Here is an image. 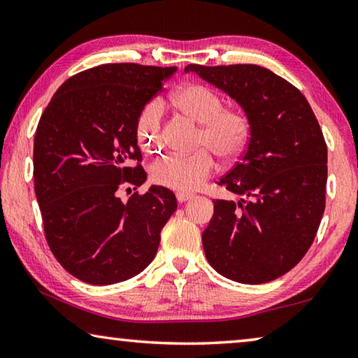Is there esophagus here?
Returning a JSON list of instances; mask_svg holds the SVG:
<instances>
[{
  "label": "esophagus",
  "instance_id": "34e87169",
  "mask_svg": "<svg viewBox=\"0 0 358 358\" xmlns=\"http://www.w3.org/2000/svg\"><path fill=\"white\" fill-rule=\"evenodd\" d=\"M191 197H192V194H189V192H177L178 202H186V201H189Z\"/></svg>",
  "mask_w": 358,
  "mask_h": 358
}]
</instances>
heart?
<instances>
[{
    "mask_svg": "<svg viewBox=\"0 0 358 358\" xmlns=\"http://www.w3.org/2000/svg\"><path fill=\"white\" fill-rule=\"evenodd\" d=\"M178 113L199 123L196 148L191 155H167L151 166L153 183L186 192L201 186L215 171L213 152L222 161L243 155L251 138V120L237 107H224L222 96L202 83H187L171 94ZM136 141L147 155L162 148V104L151 101L142 108L136 124Z\"/></svg>",
    "mask_w": 358,
    "mask_h": 358,
    "instance_id": "b5f03b06",
    "label": "heart"
}]
</instances>
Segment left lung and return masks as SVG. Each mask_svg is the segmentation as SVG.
I'll list each match as a JSON object with an SVG mask.
<instances>
[{
    "mask_svg": "<svg viewBox=\"0 0 358 358\" xmlns=\"http://www.w3.org/2000/svg\"><path fill=\"white\" fill-rule=\"evenodd\" d=\"M243 107L251 138L217 185L202 234L205 256L222 276L262 284L287 273L316 237L325 208L327 143L311 106L292 83L256 64L186 66Z\"/></svg>",
    "mask_w": 358,
    "mask_h": 358,
    "instance_id": "left-lung-1",
    "label": "left lung"
}]
</instances>
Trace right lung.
Returning <instances> with one entry per match:
<instances>
[{
    "label": "right lung",
    "instance_id": "right-lung-1",
    "mask_svg": "<svg viewBox=\"0 0 358 358\" xmlns=\"http://www.w3.org/2000/svg\"><path fill=\"white\" fill-rule=\"evenodd\" d=\"M175 71L96 66L69 77L42 113L34 192L48 248L77 280L94 286L126 281L156 256L161 230L177 210L175 194L151 186L124 203L118 191L147 180L137 118Z\"/></svg>",
    "mask_w": 358,
    "mask_h": 358
}]
</instances>
